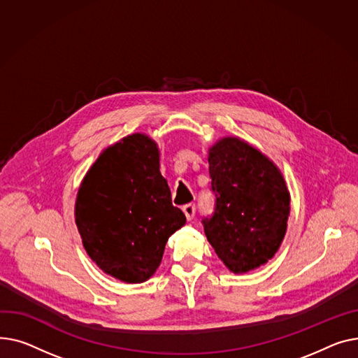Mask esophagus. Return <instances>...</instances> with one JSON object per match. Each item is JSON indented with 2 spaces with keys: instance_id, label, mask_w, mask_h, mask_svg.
I'll use <instances>...</instances> for the list:
<instances>
[{
  "instance_id": "1",
  "label": "esophagus",
  "mask_w": 358,
  "mask_h": 358,
  "mask_svg": "<svg viewBox=\"0 0 358 358\" xmlns=\"http://www.w3.org/2000/svg\"><path fill=\"white\" fill-rule=\"evenodd\" d=\"M182 211H183V214H185V217H186V220H187V221L194 220V217H195V213H196L195 203H186V205H183Z\"/></svg>"
}]
</instances>
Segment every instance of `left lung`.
Masks as SVG:
<instances>
[{"label": "left lung", "instance_id": "8db88e82", "mask_svg": "<svg viewBox=\"0 0 358 358\" xmlns=\"http://www.w3.org/2000/svg\"><path fill=\"white\" fill-rule=\"evenodd\" d=\"M215 194L205 236L233 273L267 263L286 234L290 195L278 166L237 137L218 140L208 156Z\"/></svg>", "mask_w": 358, "mask_h": 358}]
</instances>
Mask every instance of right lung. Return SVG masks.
<instances>
[{
    "label": "right lung",
    "mask_w": 358,
    "mask_h": 358,
    "mask_svg": "<svg viewBox=\"0 0 358 358\" xmlns=\"http://www.w3.org/2000/svg\"><path fill=\"white\" fill-rule=\"evenodd\" d=\"M159 167L157 144L136 133L107 147L79 186L82 244L103 273L125 283L150 279L167 240L186 222Z\"/></svg>",
    "instance_id": "obj_1"
}]
</instances>
